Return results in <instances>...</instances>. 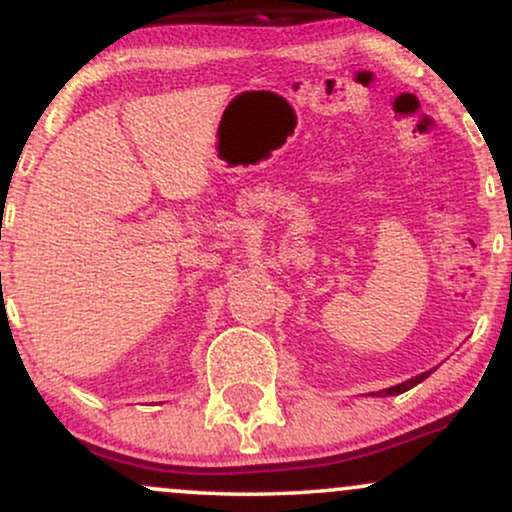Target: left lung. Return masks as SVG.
Instances as JSON below:
<instances>
[{
  "label": "left lung",
  "instance_id": "8db88e82",
  "mask_svg": "<svg viewBox=\"0 0 512 512\" xmlns=\"http://www.w3.org/2000/svg\"><path fill=\"white\" fill-rule=\"evenodd\" d=\"M433 370H436V368H433ZM433 370H426V373L416 375V378H409V380H404V383H399V385H395V387H387V390H380V392H378V397H387V395H402V392L411 390V387H414V385L424 383V380L428 378V375L433 373Z\"/></svg>",
  "mask_w": 512,
  "mask_h": 512
}]
</instances>
